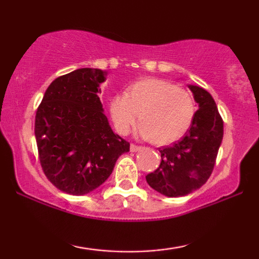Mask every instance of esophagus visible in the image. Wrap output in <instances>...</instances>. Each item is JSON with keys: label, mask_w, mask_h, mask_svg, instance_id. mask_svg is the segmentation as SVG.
Listing matches in <instances>:
<instances>
[{"label": "esophagus", "mask_w": 259, "mask_h": 259, "mask_svg": "<svg viewBox=\"0 0 259 259\" xmlns=\"http://www.w3.org/2000/svg\"><path fill=\"white\" fill-rule=\"evenodd\" d=\"M130 150H131V152H138L139 150H141V147L137 146V145H134V144H131Z\"/></svg>", "instance_id": "obj_1"}]
</instances>
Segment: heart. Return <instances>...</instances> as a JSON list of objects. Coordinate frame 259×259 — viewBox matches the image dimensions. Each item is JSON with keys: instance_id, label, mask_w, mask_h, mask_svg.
<instances>
[{"instance_id": "obj_1", "label": "heart", "mask_w": 259, "mask_h": 259, "mask_svg": "<svg viewBox=\"0 0 259 259\" xmlns=\"http://www.w3.org/2000/svg\"><path fill=\"white\" fill-rule=\"evenodd\" d=\"M108 111L120 134H128L140 119L138 136L162 146L185 136L196 115V104L182 87L160 79H144L131 84L126 94L112 97Z\"/></svg>"}]
</instances>
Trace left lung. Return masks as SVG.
<instances>
[{"mask_svg":"<svg viewBox=\"0 0 259 259\" xmlns=\"http://www.w3.org/2000/svg\"><path fill=\"white\" fill-rule=\"evenodd\" d=\"M198 111L182 139L159 148L161 161L146 176L152 189L166 197H183L200 189L213 171L223 140V120L212 95L204 88L189 84Z\"/></svg>","mask_w":259,"mask_h":259,"instance_id":"obj_1","label":"left lung"}]
</instances>
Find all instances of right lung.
I'll return each instance as SVG.
<instances>
[{"label":"right lung","mask_w":259,"mask_h":259,"mask_svg":"<svg viewBox=\"0 0 259 259\" xmlns=\"http://www.w3.org/2000/svg\"><path fill=\"white\" fill-rule=\"evenodd\" d=\"M107 72L80 68L46 91L35 138L46 177L60 191L83 196L102 185L130 143L113 132L99 98Z\"/></svg>","instance_id":"obj_1"}]
</instances>
